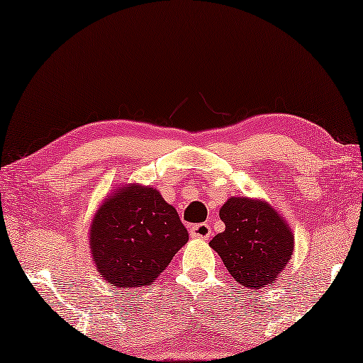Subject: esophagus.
<instances>
[{
    "mask_svg": "<svg viewBox=\"0 0 363 363\" xmlns=\"http://www.w3.org/2000/svg\"><path fill=\"white\" fill-rule=\"evenodd\" d=\"M211 233L212 231L209 223H196L189 228V235H191V238H198V240H207Z\"/></svg>",
    "mask_w": 363,
    "mask_h": 363,
    "instance_id": "1",
    "label": "esophagus"
}]
</instances>
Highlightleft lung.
Listing matches in <instances>:
<instances>
[{
    "mask_svg": "<svg viewBox=\"0 0 363 363\" xmlns=\"http://www.w3.org/2000/svg\"><path fill=\"white\" fill-rule=\"evenodd\" d=\"M225 231L209 246L220 255L235 280L247 289L272 286L294 249L286 222L273 207L249 198H231L222 206Z\"/></svg>",
    "mask_w": 363,
    "mask_h": 363,
    "instance_id": "left-lung-1",
    "label": "left lung"
}]
</instances>
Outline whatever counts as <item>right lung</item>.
<instances>
[{"instance_id": "obj_1", "label": "right lung", "mask_w": 363, "mask_h": 363, "mask_svg": "<svg viewBox=\"0 0 363 363\" xmlns=\"http://www.w3.org/2000/svg\"><path fill=\"white\" fill-rule=\"evenodd\" d=\"M188 241L177 211L151 186L116 191L93 218V260L111 286H150Z\"/></svg>"}]
</instances>
